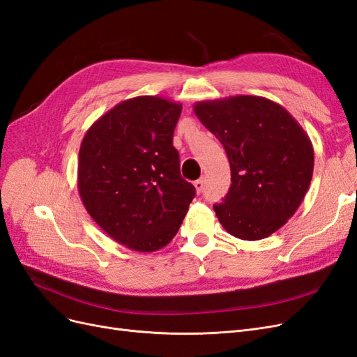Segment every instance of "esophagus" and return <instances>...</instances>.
Instances as JSON below:
<instances>
[{
	"label": "esophagus",
	"mask_w": 357,
	"mask_h": 357,
	"mask_svg": "<svg viewBox=\"0 0 357 357\" xmlns=\"http://www.w3.org/2000/svg\"><path fill=\"white\" fill-rule=\"evenodd\" d=\"M195 187H196L197 192H202V191H203V188H205V178H200V179H197V181L195 182Z\"/></svg>",
	"instance_id": "34e87169"
}]
</instances>
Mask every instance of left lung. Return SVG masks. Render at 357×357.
Listing matches in <instances>:
<instances>
[{
  "instance_id": "1",
  "label": "left lung",
  "mask_w": 357,
  "mask_h": 357,
  "mask_svg": "<svg viewBox=\"0 0 357 357\" xmlns=\"http://www.w3.org/2000/svg\"><path fill=\"white\" fill-rule=\"evenodd\" d=\"M195 114L226 149L231 185L213 211L230 235L259 241L298 211L314 170L312 144L272 100L235 96L199 101Z\"/></svg>"
}]
</instances>
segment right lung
Instances as JSON below:
<instances>
[{
  "mask_svg": "<svg viewBox=\"0 0 357 357\" xmlns=\"http://www.w3.org/2000/svg\"><path fill=\"white\" fill-rule=\"evenodd\" d=\"M181 110L154 96L121 101L89 127L80 145V199L106 235L133 251L166 247L196 196L181 176L173 146Z\"/></svg>",
  "mask_w": 357,
  "mask_h": 357,
  "instance_id": "1",
  "label": "right lung"
}]
</instances>
